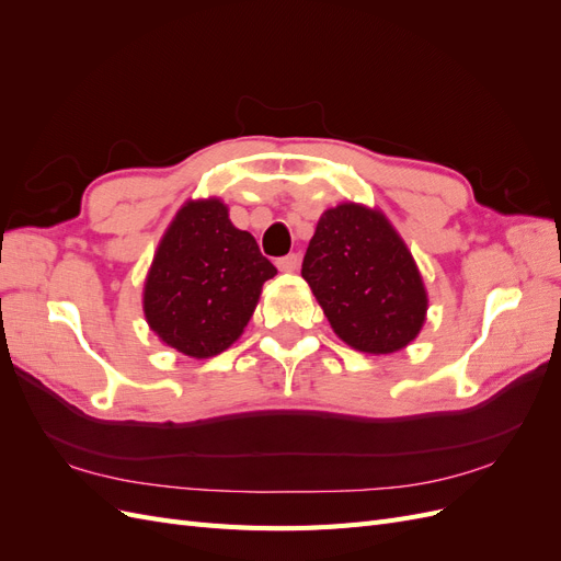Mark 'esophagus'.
Segmentation results:
<instances>
[{"mask_svg":"<svg viewBox=\"0 0 561 561\" xmlns=\"http://www.w3.org/2000/svg\"><path fill=\"white\" fill-rule=\"evenodd\" d=\"M276 266H278L280 271H287V274H290V271H297V266H299V257H297L295 252H293V254H285V257L276 260Z\"/></svg>","mask_w":561,"mask_h":561,"instance_id":"34e87169","label":"esophagus"}]
</instances>
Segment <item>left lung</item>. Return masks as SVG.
Here are the masks:
<instances>
[{
  "label": "left lung",
  "mask_w": 561,
  "mask_h": 561,
  "mask_svg": "<svg viewBox=\"0 0 561 561\" xmlns=\"http://www.w3.org/2000/svg\"><path fill=\"white\" fill-rule=\"evenodd\" d=\"M301 278L336 336L355 351L396 353L426 320L428 295L412 252L383 213L358 203L322 213Z\"/></svg>",
  "instance_id": "8db88e82"
}]
</instances>
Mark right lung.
Here are the masks:
<instances>
[{
    "label": "right lung",
    "mask_w": 561,
    "mask_h": 561,
    "mask_svg": "<svg viewBox=\"0 0 561 561\" xmlns=\"http://www.w3.org/2000/svg\"><path fill=\"white\" fill-rule=\"evenodd\" d=\"M276 266L219 198L186 201L165 229L145 280L151 332L190 358L227 351L252 318Z\"/></svg>",
    "instance_id": "obj_1"
}]
</instances>
